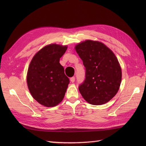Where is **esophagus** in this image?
Segmentation results:
<instances>
[{
  "label": "esophagus",
  "mask_w": 146,
  "mask_h": 146,
  "mask_svg": "<svg viewBox=\"0 0 146 146\" xmlns=\"http://www.w3.org/2000/svg\"><path fill=\"white\" fill-rule=\"evenodd\" d=\"M75 80H76V78H75L74 77H72L70 78V80L72 83H74L75 82Z\"/></svg>",
  "instance_id": "obj_1"
}]
</instances>
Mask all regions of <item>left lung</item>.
Returning <instances> with one entry per match:
<instances>
[{"mask_svg":"<svg viewBox=\"0 0 146 146\" xmlns=\"http://www.w3.org/2000/svg\"><path fill=\"white\" fill-rule=\"evenodd\" d=\"M76 50L85 69V80L78 86L82 97L92 105L108 102L121 82V68L115 55L103 43L91 40L78 44Z\"/></svg>","mask_w":146,"mask_h":146,"instance_id":"1","label":"left lung"}]
</instances>
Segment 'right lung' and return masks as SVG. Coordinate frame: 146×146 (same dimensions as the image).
Masks as SVG:
<instances>
[{
	"mask_svg": "<svg viewBox=\"0 0 146 146\" xmlns=\"http://www.w3.org/2000/svg\"><path fill=\"white\" fill-rule=\"evenodd\" d=\"M67 46L55 44L45 46L33 56L27 72V85L33 98L47 107L63 100L70 82L60 58Z\"/></svg>",
	"mask_w": 146,
	"mask_h": 146,
	"instance_id": "right-lung-1",
	"label": "right lung"
}]
</instances>
